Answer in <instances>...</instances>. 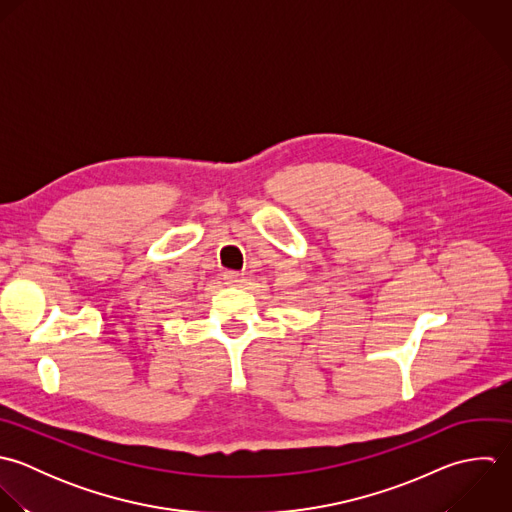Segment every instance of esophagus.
I'll list each match as a JSON object with an SVG mask.
<instances>
[{
    "label": "esophagus",
    "instance_id": "34e87169",
    "mask_svg": "<svg viewBox=\"0 0 512 512\" xmlns=\"http://www.w3.org/2000/svg\"><path fill=\"white\" fill-rule=\"evenodd\" d=\"M223 279H225V283H227V285H239V283L243 281V275H241V273H237V271H225Z\"/></svg>",
    "mask_w": 512,
    "mask_h": 512
}]
</instances>
